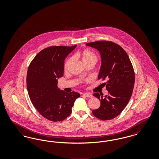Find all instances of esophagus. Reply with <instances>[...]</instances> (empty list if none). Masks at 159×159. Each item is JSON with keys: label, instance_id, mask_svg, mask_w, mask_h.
Masks as SVG:
<instances>
[{"label": "esophagus", "instance_id": "34e87169", "mask_svg": "<svg viewBox=\"0 0 159 159\" xmlns=\"http://www.w3.org/2000/svg\"><path fill=\"white\" fill-rule=\"evenodd\" d=\"M83 95L84 97H87V98H92L93 97L92 93H83Z\"/></svg>", "mask_w": 159, "mask_h": 159}]
</instances>
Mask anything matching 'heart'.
Masks as SVG:
<instances>
[{
  "label": "heart",
  "mask_w": 159,
  "mask_h": 159,
  "mask_svg": "<svg viewBox=\"0 0 159 159\" xmlns=\"http://www.w3.org/2000/svg\"><path fill=\"white\" fill-rule=\"evenodd\" d=\"M75 57L77 58L80 59L84 65L89 63H92L95 64L98 60V58L96 54L90 50H88V49L84 50L80 52L76 53ZM71 61H72V58H69L66 61V63L64 65V69L66 70L68 69L71 62Z\"/></svg>",
  "instance_id": "obj_1"
}]
</instances>
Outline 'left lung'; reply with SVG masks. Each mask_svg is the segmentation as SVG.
<instances>
[{"label":"left lung","mask_w":159,"mask_h":159,"mask_svg":"<svg viewBox=\"0 0 159 159\" xmlns=\"http://www.w3.org/2000/svg\"><path fill=\"white\" fill-rule=\"evenodd\" d=\"M100 53L101 64L98 79H106L105 97L98 92L93 94L101 102L94 116L102 120L113 119L121 113L131 97L135 83L134 68L128 54L120 46L109 41H97L87 43Z\"/></svg>","instance_id":"left-lung-1"}]
</instances>
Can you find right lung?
Listing matches in <instances>:
<instances>
[{
    "label": "right lung",
    "instance_id": "obj_1",
    "mask_svg": "<svg viewBox=\"0 0 159 159\" xmlns=\"http://www.w3.org/2000/svg\"><path fill=\"white\" fill-rule=\"evenodd\" d=\"M77 46H51L41 51L31 61L27 75V87L33 105L46 119L60 121L71 113L80 94L66 92L58 86L63 76L64 61Z\"/></svg>",
    "mask_w": 159,
    "mask_h": 159
}]
</instances>
